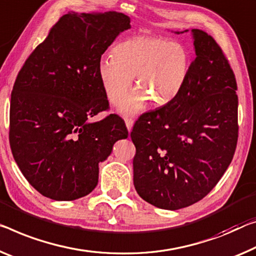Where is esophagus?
<instances>
[{
    "label": "esophagus",
    "instance_id": "obj_1",
    "mask_svg": "<svg viewBox=\"0 0 256 256\" xmlns=\"http://www.w3.org/2000/svg\"><path fill=\"white\" fill-rule=\"evenodd\" d=\"M124 122H126V126H127L128 132H130L132 128V124H134V120L132 119H129V118H126Z\"/></svg>",
    "mask_w": 256,
    "mask_h": 256
}]
</instances>
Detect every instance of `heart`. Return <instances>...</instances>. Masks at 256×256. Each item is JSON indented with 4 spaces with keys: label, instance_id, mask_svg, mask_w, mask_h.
I'll list each match as a JSON object with an SVG mask.
<instances>
[{
    "label": "heart",
    "instance_id": "heart-1",
    "mask_svg": "<svg viewBox=\"0 0 256 256\" xmlns=\"http://www.w3.org/2000/svg\"><path fill=\"white\" fill-rule=\"evenodd\" d=\"M191 58L178 42L150 35H137L118 43L113 56L98 62V78L108 100L116 103L136 76L138 88L118 103L124 114H135L148 100L153 105H166L176 98L186 84Z\"/></svg>",
    "mask_w": 256,
    "mask_h": 256
}]
</instances>
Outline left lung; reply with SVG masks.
I'll use <instances>...</instances> for the list:
<instances>
[{"instance_id":"obj_1","label":"left lung","mask_w":256,"mask_h":256,"mask_svg":"<svg viewBox=\"0 0 256 256\" xmlns=\"http://www.w3.org/2000/svg\"><path fill=\"white\" fill-rule=\"evenodd\" d=\"M191 34L196 58L186 86L170 103L140 116L130 132L137 194L169 210L210 194L229 167L238 140L234 70L210 35L202 30Z\"/></svg>"}]
</instances>
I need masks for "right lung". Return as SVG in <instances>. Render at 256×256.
Segmentation results:
<instances>
[{
  "label": "right lung",
  "mask_w": 256,
  "mask_h": 256,
  "mask_svg": "<svg viewBox=\"0 0 256 256\" xmlns=\"http://www.w3.org/2000/svg\"><path fill=\"white\" fill-rule=\"evenodd\" d=\"M129 28L130 18L116 11H72L19 70L11 92L10 146L22 175L46 198L89 194L98 183V164L128 137L119 116L90 119L108 108L98 62Z\"/></svg>",
  "instance_id": "obj_1"
}]
</instances>
